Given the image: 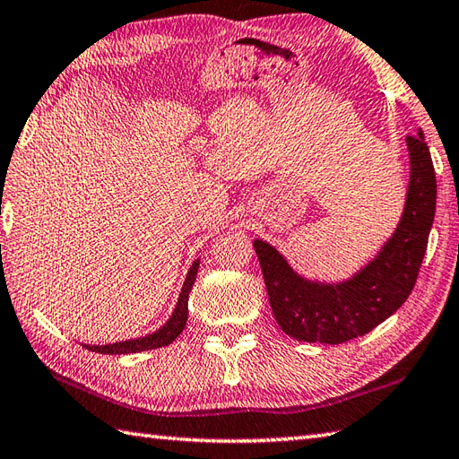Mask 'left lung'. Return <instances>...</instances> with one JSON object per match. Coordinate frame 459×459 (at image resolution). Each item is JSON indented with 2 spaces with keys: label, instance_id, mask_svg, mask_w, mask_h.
Segmentation results:
<instances>
[{
  "label": "left lung",
  "instance_id": "8db88e82",
  "mask_svg": "<svg viewBox=\"0 0 459 459\" xmlns=\"http://www.w3.org/2000/svg\"><path fill=\"white\" fill-rule=\"evenodd\" d=\"M411 183L401 224L378 256L343 284L299 278L276 248L255 240L270 307L286 335L339 345L368 333L401 307L416 284L436 212V171L422 132L406 135Z\"/></svg>",
  "mask_w": 459,
  "mask_h": 459
}]
</instances>
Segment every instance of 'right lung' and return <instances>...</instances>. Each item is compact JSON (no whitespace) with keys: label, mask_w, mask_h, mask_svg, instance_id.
<instances>
[{"label":"right lung","mask_w":459,"mask_h":459,"mask_svg":"<svg viewBox=\"0 0 459 459\" xmlns=\"http://www.w3.org/2000/svg\"><path fill=\"white\" fill-rule=\"evenodd\" d=\"M197 268H199V260H195L187 278H185V284L179 294L178 306H175L173 316L169 317L168 324L155 331V333L138 337V339H130V341H120V343H112V345H82V347L102 355H126V353H140V351H150V349H158V347L173 343V341L178 339L181 331L185 329V324H187L189 291L195 284V278H197Z\"/></svg>","instance_id":"right-lung-1"}]
</instances>
